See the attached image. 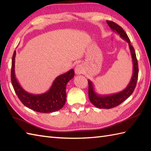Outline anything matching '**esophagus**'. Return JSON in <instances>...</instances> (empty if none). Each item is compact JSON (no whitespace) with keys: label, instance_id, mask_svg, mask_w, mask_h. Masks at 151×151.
Returning <instances> with one entry per match:
<instances>
[{"label":"esophagus","instance_id":"obj_1","mask_svg":"<svg viewBox=\"0 0 151 151\" xmlns=\"http://www.w3.org/2000/svg\"><path fill=\"white\" fill-rule=\"evenodd\" d=\"M84 67L82 65H77L75 68V72L76 75H81L84 72Z\"/></svg>","mask_w":151,"mask_h":151}]
</instances>
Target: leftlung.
<instances>
[{
	"label": "left lung",
	"mask_w": 151,
	"mask_h": 151,
	"mask_svg": "<svg viewBox=\"0 0 151 151\" xmlns=\"http://www.w3.org/2000/svg\"><path fill=\"white\" fill-rule=\"evenodd\" d=\"M106 22L112 30L117 33L122 39L129 43L133 63V73L129 84H128L126 88L117 93L108 95H99L95 91L94 86L92 82L90 80L88 81L89 85V99L91 103L99 108L110 109L117 106L132 94L136 88L137 77H138V64H137L135 50L134 47L131 45L130 41L126 32L119 25L115 23L114 22L110 21H107Z\"/></svg>",
	"instance_id": "obj_1"
}]
</instances>
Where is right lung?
Returning a JSON list of instances; mask_svg holds the SVG:
<instances>
[{
	"label": "right lung",
	"mask_w": 151,
	"mask_h": 151,
	"mask_svg": "<svg viewBox=\"0 0 151 151\" xmlns=\"http://www.w3.org/2000/svg\"><path fill=\"white\" fill-rule=\"evenodd\" d=\"M16 51L12 57L11 80L14 90L19 100L25 106L40 113H52L60 110L66 101V86L75 76L72 69L57 76L49 91L41 94H32L25 91L19 84L15 74V58Z\"/></svg>",
	"instance_id": "right-lung-1"
}]
</instances>
